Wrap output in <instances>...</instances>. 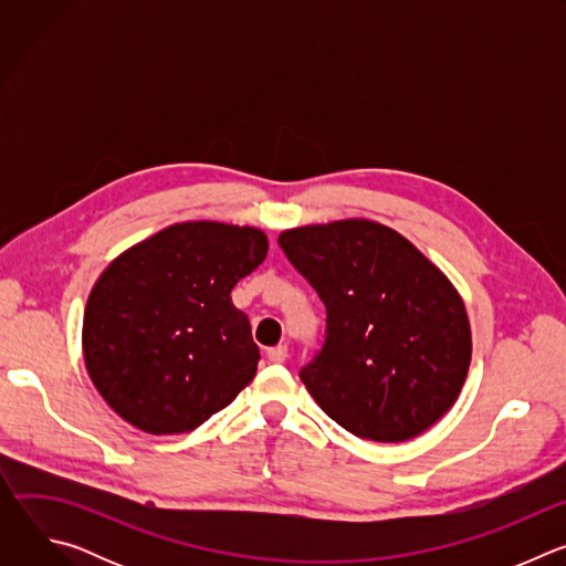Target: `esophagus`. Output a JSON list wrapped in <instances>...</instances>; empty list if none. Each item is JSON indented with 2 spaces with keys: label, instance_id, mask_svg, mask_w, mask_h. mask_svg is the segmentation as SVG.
Returning a JSON list of instances; mask_svg holds the SVG:
<instances>
[{
  "label": "esophagus",
  "instance_id": "34e87169",
  "mask_svg": "<svg viewBox=\"0 0 566 566\" xmlns=\"http://www.w3.org/2000/svg\"><path fill=\"white\" fill-rule=\"evenodd\" d=\"M266 358L271 363H284L289 358V347L286 345H277V347H271L266 349Z\"/></svg>",
  "mask_w": 566,
  "mask_h": 566
}]
</instances>
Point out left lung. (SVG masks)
I'll use <instances>...</instances> for the list:
<instances>
[{"label":"left lung","instance_id":"1","mask_svg":"<svg viewBox=\"0 0 566 566\" xmlns=\"http://www.w3.org/2000/svg\"><path fill=\"white\" fill-rule=\"evenodd\" d=\"M277 244L325 304L322 347L300 369L317 406L382 443L437 423L472 352L465 306L446 275L406 237L367 219L286 230Z\"/></svg>","mask_w":566,"mask_h":566}]
</instances>
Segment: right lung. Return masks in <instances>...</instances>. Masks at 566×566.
Listing matches in <instances>:
<instances>
[{"label": "right lung", "mask_w": 566, "mask_h": 566, "mask_svg": "<svg viewBox=\"0 0 566 566\" xmlns=\"http://www.w3.org/2000/svg\"><path fill=\"white\" fill-rule=\"evenodd\" d=\"M266 253L258 228L186 221L107 266L87 300L83 352L118 417L149 434L190 432L253 380L260 349L230 291Z\"/></svg>", "instance_id": "add662e5"}]
</instances>
